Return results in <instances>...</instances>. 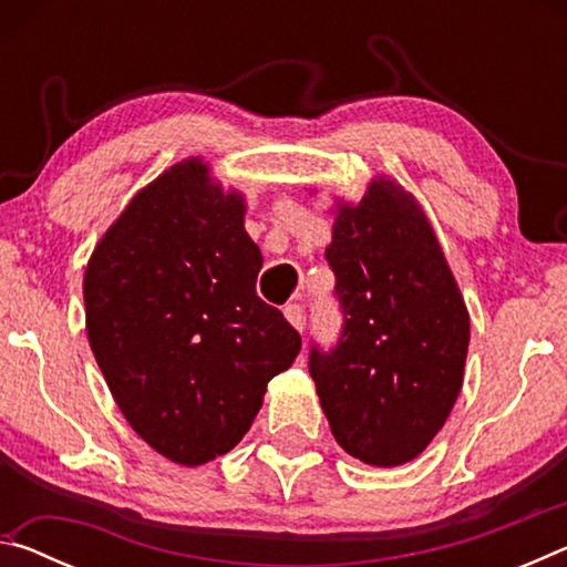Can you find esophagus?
<instances>
[{
  "label": "esophagus",
  "instance_id": "obj_1",
  "mask_svg": "<svg viewBox=\"0 0 567 567\" xmlns=\"http://www.w3.org/2000/svg\"><path fill=\"white\" fill-rule=\"evenodd\" d=\"M285 318H287V322L292 324L295 330H305V307L302 305H297V302H292V305H285Z\"/></svg>",
  "mask_w": 567,
  "mask_h": 567
}]
</instances>
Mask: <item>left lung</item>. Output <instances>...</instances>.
I'll return each mask as SVG.
<instances>
[{
  "label": "left lung",
  "mask_w": 567,
  "mask_h": 567,
  "mask_svg": "<svg viewBox=\"0 0 567 567\" xmlns=\"http://www.w3.org/2000/svg\"><path fill=\"white\" fill-rule=\"evenodd\" d=\"M324 257L342 332L330 350L312 344L310 375L332 435L368 465L410 463L463 388V295L415 197L385 177L338 209Z\"/></svg>",
  "instance_id": "1"
}]
</instances>
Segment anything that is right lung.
<instances>
[{"label": "right lung", "instance_id": "add662e5", "mask_svg": "<svg viewBox=\"0 0 567 567\" xmlns=\"http://www.w3.org/2000/svg\"><path fill=\"white\" fill-rule=\"evenodd\" d=\"M260 267L243 195L197 157L137 192L94 247V360L134 433L172 463L229 453L300 352V332L255 292Z\"/></svg>", "mask_w": 567, "mask_h": 567}]
</instances>
